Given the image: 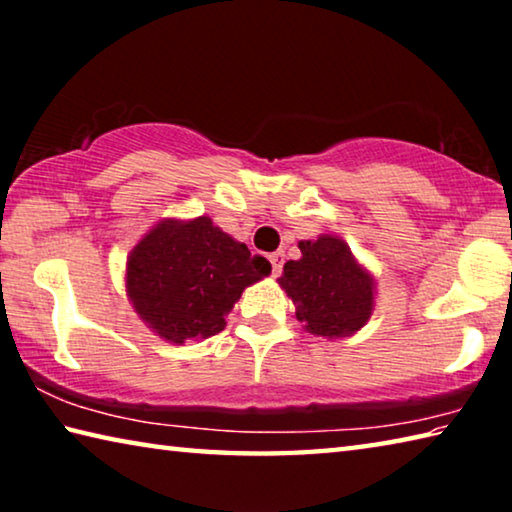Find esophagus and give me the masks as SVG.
Masks as SVG:
<instances>
[{"mask_svg":"<svg viewBox=\"0 0 512 512\" xmlns=\"http://www.w3.org/2000/svg\"><path fill=\"white\" fill-rule=\"evenodd\" d=\"M268 259H271L273 275H280V273H282V264H284V255H282V253H273Z\"/></svg>","mask_w":512,"mask_h":512,"instance_id":"obj_1","label":"esophagus"}]
</instances>
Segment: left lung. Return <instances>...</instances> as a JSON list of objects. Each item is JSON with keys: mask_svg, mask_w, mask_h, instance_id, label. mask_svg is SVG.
<instances>
[{"mask_svg": "<svg viewBox=\"0 0 512 512\" xmlns=\"http://www.w3.org/2000/svg\"><path fill=\"white\" fill-rule=\"evenodd\" d=\"M302 257L284 264L282 289L296 305V318L314 336L354 334L372 314V277L341 239L323 235L300 241Z\"/></svg>", "mask_w": 512, "mask_h": 512, "instance_id": "1", "label": "left lung"}]
</instances>
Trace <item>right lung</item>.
<instances>
[{
    "instance_id": "add662e5",
    "label": "right lung",
    "mask_w": 512,
    "mask_h": 512,
    "mask_svg": "<svg viewBox=\"0 0 512 512\" xmlns=\"http://www.w3.org/2000/svg\"><path fill=\"white\" fill-rule=\"evenodd\" d=\"M271 273L266 257L250 255L212 219L162 221L133 248L126 291L153 332L171 343L219 334L248 284Z\"/></svg>"
}]
</instances>
